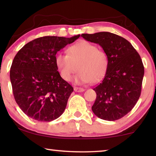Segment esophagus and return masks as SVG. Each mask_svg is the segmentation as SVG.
Here are the masks:
<instances>
[{
    "label": "esophagus",
    "mask_w": 156,
    "mask_h": 156,
    "mask_svg": "<svg viewBox=\"0 0 156 156\" xmlns=\"http://www.w3.org/2000/svg\"><path fill=\"white\" fill-rule=\"evenodd\" d=\"M74 91L76 92H83L84 91V89L81 88V87H74Z\"/></svg>",
    "instance_id": "34e87169"
}]
</instances>
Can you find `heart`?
Returning <instances> with one entry per match:
<instances>
[{"label":"heart","instance_id":"heart-1","mask_svg":"<svg viewBox=\"0 0 156 156\" xmlns=\"http://www.w3.org/2000/svg\"><path fill=\"white\" fill-rule=\"evenodd\" d=\"M55 62L65 80L69 81L77 69L78 72L73 78L75 83H96L106 73L109 58L103 50L83 41L69 47L67 54L58 53L55 56Z\"/></svg>","mask_w":156,"mask_h":156}]
</instances>
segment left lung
Segmentation results:
<instances>
[{"label": "left lung", "mask_w": 156, "mask_h": 156, "mask_svg": "<svg viewBox=\"0 0 156 156\" xmlns=\"http://www.w3.org/2000/svg\"><path fill=\"white\" fill-rule=\"evenodd\" d=\"M81 36L101 46L109 58L104 79L93 89L96 99L92 111L102 120L120 119L131 112L140 96L144 73L141 58L127 40L115 34L103 31Z\"/></svg>", "instance_id": "left-lung-1"}]
</instances>
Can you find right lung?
Wrapping results in <instances>:
<instances>
[{
  "label": "right lung",
  "mask_w": 156,
  "mask_h": 156,
  "mask_svg": "<svg viewBox=\"0 0 156 156\" xmlns=\"http://www.w3.org/2000/svg\"><path fill=\"white\" fill-rule=\"evenodd\" d=\"M79 37H41L26 44L15 56L10 69L13 94L30 118L51 122L64 112L73 89L58 72L55 56Z\"/></svg>",
  "instance_id": "add662e5"
}]
</instances>
